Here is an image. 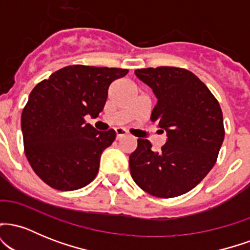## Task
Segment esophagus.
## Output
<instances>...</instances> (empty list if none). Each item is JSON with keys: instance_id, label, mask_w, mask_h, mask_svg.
<instances>
[{"instance_id": "esophagus-1", "label": "esophagus", "mask_w": 250, "mask_h": 250, "mask_svg": "<svg viewBox=\"0 0 250 250\" xmlns=\"http://www.w3.org/2000/svg\"><path fill=\"white\" fill-rule=\"evenodd\" d=\"M130 75H131V74H130Z\"/></svg>"}]
</instances>
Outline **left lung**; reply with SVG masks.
Segmentation results:
<instances>
[{
    "instance_id": "1",
    "label": "left lung",
    "mask_w": 250,
    "mask_h": 250,
    "mask_svg": "<svg viewBox=\"0 0 250 250\" xmlns=\"http://www.w3.org/2000/svg\"><path fill=\"white\" fill-rule=\"evenodd\" d=\"M128 70L75 65L36 85L22 111L24 153L31 168L51 188L70 191L99 173L101 154L115 140L108 125H90L103 110L111 82Z\"/></svg>"
}]
</instances>
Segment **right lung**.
<instances>
[{
    "mask_svg": "<svg viewBox=\"0 0 250 250\" xmlns=\"http://www.w3.org/2000/svg\"><path fill=\"white\" fill-rule=\"evenodd\" d=\"M153 89L157 103L151 121L166 133L162 147L137 140L129 156L133 180L156 197L188 193L205 179L216 162L225 139L219 102L193 73L174 67L135 73Z\"/></svg>",
    "mask_w": 250,
    "mask_h": 250,
    "instance_id": "add662e5",
    "label": "right lung"
}]
</instances>
